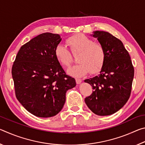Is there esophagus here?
<instances>
[{"mask_svg":"<svg viewBox=\"0 0 145 145\" xmlns=\"http://www.w3.org/2000/svg\"><path fill=\"white\" fill-rule=\"evenodd\" d=\"M75 80H76V83H77V84H80L82 82V80L80 79V78H75Z\"/></svg>","mask_w":145,"mask_h":145,"instance_id":"1","label":"esophagus"}]
</instances>
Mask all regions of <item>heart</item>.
I'll return each instance as SVG.
<instances>
[{"instance_id": "1", "label": "heart", "mask_w": 145, "mask_h": 145, "mask_svg": "<svg viewBox=\"0 0 145 145\" xmlns=\"http://www.w3.org/2000/svg\"><path fill=\"white\" fill-rule=\"evenodd\" d=\"M67 45L73 54H78V63L68 70V73L74 77H82L89 71L91 73L99 72L104 67L106 54L101 44L94 43L92 39L82 34L68 38ZM54 56L57 62L64 67H68L72 63V57L65 46L59 44L54 49Z\"/></svg>"}]
</instances>
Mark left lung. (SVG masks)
Segmentation results:
<instances>
[{
    "label": "left lung",
    "mask_w": 145,
    "mask_h": 145,
    "mask_svg": "<svg viewBox=\"0 0 145 145\" xmlns=\"http://www.w3.org/2000/svg\"><path fill=\"white\" fill-rule=\"evenodd\" d=\"M91 36L104 46L106 59L99 75L84 80L94 89L85 103L95 114L108 116L119 111L128 101L134 70L121 41L105 31H95Z\"/></svg>",
    "instance_id": "obj_1"
}]
</instances>
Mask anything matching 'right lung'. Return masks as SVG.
Segmentation results:
<instances>
[{
    "label": "right lung",
    "instance_id": "right-lung-1",
    "mask_svg": "<svg viewBox=\"0 0 145 145\" xmlns=\"http://www.w3.org/2000/svg\"><path fill=\"white\" fill-rule=\"evenodd\" d=\"M59 34L45 33L21 46L12 67L16 99L38 117L56 116L63 109L66 93L76 86L54 56Z\"/></svg>",
    "mask_w": 145,
    "mask_h": 145
}]
</instances>
